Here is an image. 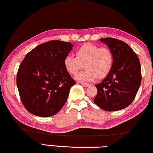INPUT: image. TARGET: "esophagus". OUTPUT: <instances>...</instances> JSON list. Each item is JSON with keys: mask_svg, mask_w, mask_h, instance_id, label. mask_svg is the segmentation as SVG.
<instances>
[{"mask_svg": "<svg viewBox=\"0 0 153 153\" xmlns=\"http://www.w3.org/2000/svg\"><path fill=\"white\" fill-rule=\"evenodd\" d=\"M81 84L82 85V86H84V87H88V86H89L91 85V84H87V83H81Z\"/></svg>", "mask_w": 153, "mask_h": 153, "instance_id": "obj_1", "label": "esophagus"}]
</instances>
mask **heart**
Here are the masks:
<instances>
[{
	"label": "heart",
	"instance_id": "b5f03b06",
	"mask_svg": "<svg viewBox=\"0 0 153 153\" xmlns=\"http://www.w3.org/2000/svg\"><path fill=\"white\" fill-rule=\"evenodd\" d=\"M65 70L70 74H76L85 67L86 70L75 76L79 81H91L103 79L112 69L113 55L110 49L92 43H85L76 51V57L67 55L63 61Z\"/></svg>",
	"mask_w": 153,
	"mask_h": 153
}]
</instances>
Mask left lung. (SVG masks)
<instances>
[{
  "label": "left lung",
  "instance_id": "left-lung-1",
  "mask_svg": "<svg viewBox=\"0 0 153 153\" xmlns=\"http://www.w3.org/2000/svg\"><path fill=\"white\" fill-rule=\"evenodd\" d=\"M113 55V65L109 74L96 84L98 94L94 102L105 111H117L128 107L134 100L141 83L139 59L124 41L100 39Z\"/></svg>",
  "mask_w": 153,
  "mask_h": 153
}]
</instances>
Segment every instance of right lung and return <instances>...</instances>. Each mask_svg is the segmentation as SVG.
Masks as SVG:
<instances>
[{"label": "right lung", "mask_w": 153, "mask_h": 153, "mask_svg": "<svg viewBox=\"0 0 153 153\" xmlns=\"http://www.w3.org/2000/svg\"><path fill=\"white\" fill-rule=\"evenodd\" d=\"M69 42L54 40L26 55L17 74V86L24 106L34 115L48 117L62 109L75 81L63 61L72 50Z\"/></svg>", "instance_id": "1"}]
</instances>
